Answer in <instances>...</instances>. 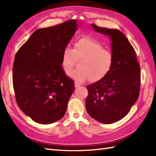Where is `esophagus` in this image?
Listing matches in <instances>:
<instances>
[{"instance_id":"esophagus-1","label":"esophagus","mask_w":156,"mask_h":156,"mask_svg":"<svg viewBox=\"0 0 156 156\" xmlns=\"http://www.w3.org/2000/svg\"><path fill=\"white\" fill-rule=\"evenodd\" d=\"M74 85H75V87L76 88H77V87H80V86L81 85L80 83H79V82H74Z\"/></svg>"}]
</instances>
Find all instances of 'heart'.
<instances>
[{
    "instance_id": "1",
    "label": "heart",
    "mask_w": 156,
    "mask_h": 156,
    "mask_svg": "<svg viewBox=\"0 0 156 156\" xmlns=\"http://www.w3.org/2000/svg\"><path fill=\"white\" fill-rule=\"evenodd\" d=\"M76 59H80L79 68L72 72ZM114 64L112 53L105 49L94 39L84 37L74 44V49L66 47L62 54V66L67 75L78 82L88 80L92 82L102 80L111 71Z\"/></svg>"
}]
</instances>
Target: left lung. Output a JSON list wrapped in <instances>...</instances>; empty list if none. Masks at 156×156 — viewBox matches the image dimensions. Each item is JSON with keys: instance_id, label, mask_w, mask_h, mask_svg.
<instances>
[{"instance_id": "8db88e82", "label": "left lung", "mask_w": 156, "mask_h": 156, "mask_svg": "<svg viewBox=\"0 0 156 156\" xmlns=\"http://www.w3.org/2000/svg\"><path fill=\"white\" fill-rule=\"evenodd\" d=\"M91 25L94 31L110 39L114 64L105 78L87 86L86 108L95 120L111 124L127 115L137 101L140 88V66L134 48L122 32Z\"/></svg>"}]
</instances>
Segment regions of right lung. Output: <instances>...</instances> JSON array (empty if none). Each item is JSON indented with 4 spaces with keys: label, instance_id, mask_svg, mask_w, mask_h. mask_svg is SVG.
<instances>
[{
    "label": "right lung",
    "instance_id": "1",
    "mask_svg": "<svg viewBox=\"0 0 156 156\" xmlns=\"http://www.w3.org/2000/svg\"><path fill=\"white\" fill-rule=\"evenodd\" d=\"M78 28L71 19L39 29L16 52L12 69L16 101L36 122L53 123L66 113L74 84L62 68V58Z\"/></svg>",
    "mask_w": 156,
    "mask_h": 156
}]
</instances>
